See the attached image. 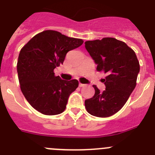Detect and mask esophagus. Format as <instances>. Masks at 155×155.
<instances>
[{
    "label": "esophagus",
    "instance_id": "obj_1",
    "mask_svg": "<svg viewBox=\"0 0 155 155\" xmlns=\"http://www.w3.org/2000/svg\"><path fill=\"white\" fill-rule=\"evenodd\" d=\"M79 87H83V86H86V84H82V83H80V82H79Z\"/></svg>",
    "mask_w": 155,
    "mask_h": 155
}]
</instances>
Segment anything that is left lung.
Here are the masks:
<instances>
[{
    "mask_svg": "<svg viewBox=\"0 0 155 155\" xmlns=\"http://www.w3.org/2000/svg\"><path fill=\"white\" fill-rule=\"evenodd\" d=\"M85 47L97 64V70L108 75L103 81L105 90L100 92L93 86L95 95L85 101V106L92 115L109 117L124 106L136 86L139 62L126 43L112 37L89 40Z\"/></svg>",
    "mask_w": 155,
    "mask_h": 155,
    "instance_id": "8db88e82",
    "label": "left lung"
}]
</instances>
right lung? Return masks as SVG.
<instances>
[{
    "instance_id": "add662e5",
    "label": "right lung",
    "mask_w": 155,
    "mask_h": 155,
    "mask_svg": "<svg viewBox=\"0 0 155 155\" xmlns=\"http://www.w3.org/2000/svg\"><path fill=\"white\" fill-rule=\"evenodd\" d=\"M82 43L81 39L45 30L21 49L17 65L21 92L40 113L54 115L65 110L69 95L78 87L79 82L63 80L55 76L53 70L63 64L68 52Z\"/></svg>"
}]
</instances>
